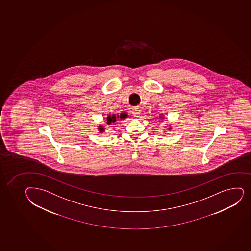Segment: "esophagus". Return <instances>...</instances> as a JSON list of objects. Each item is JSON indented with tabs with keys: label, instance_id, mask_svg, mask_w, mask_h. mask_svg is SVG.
Segmentation results:
<instances>
[{
	"label": "esophagus",
	"instance_id": "esophagus-1",
	"mask_svg": "<svg viewBox=\"0 0 251 251\" xmlns=\"http://www.w3.org/2000/svg\"><path fill=\"white\" fill-rule=\"evenodd\" d=\"M132 113L134 117H139L140 114H141V113H140V109L139 108H137V107L132 109Z\"/></svg>",
	"mask_w": 251,
	"mask_h": 251
}]
</instances>
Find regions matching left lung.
I'll return each instance as SVG.
<instances>
[{"mask_svg": "<svg viewBox=\"0 0 251 251\" xmlns=\"http://www.w3.org/2000/svg\"><path fill=\"white\" fill-rule=\"evenodd\" d=\"M160 118H162V119H164V118H163V117H160ZM169 129H171V128H169Z\"/></svg>", "mask_w": 251, "mask_h": 251, "instance_id": "left-lung-1", "label": "left lung"}]
</instances>
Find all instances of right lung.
<instances>
[{
  "label": "right lung",
  "instance_id": "1",
  "mask_svg": "<svg viewBox=\"0 0 251 251\" xmlns=\"http://www.w3.org/2000/svg\"><path fill=\"white\" fill-rule=\"evenodd\" d=\"M127 114H124V113H123V114H120V116H119V115H115V114H112L111 115H108V117H107V122H106V124H108V125H109V124H111V123H114V122L116 121L117 118H120V119H125V118H127ZM99 132H103L104 131V128H103V126H99Z\"/></svg>",
  "mask_w": 251,
  "mask_h": 251
}]
</instances>
